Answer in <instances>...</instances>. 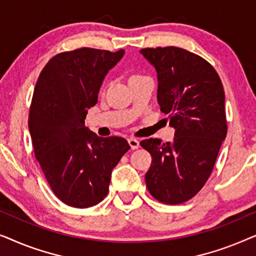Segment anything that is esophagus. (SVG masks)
<instances>
[{"label": "esophagus", "instance_id": "1", "mask_svg": "<svg viewBox=\"0 0 256 256\" xmlns=\"http://www.w3.org/2000/svg\"><path fill=\"white\" fill-rule=\"evenodd\" d=\"M128 143H129V146H130V148H132V150L138 149V146H140V142H138L136 138H129V140H128Z\"/></svg>", "mask_w": 256, "mask_h": 256}]
</instances>
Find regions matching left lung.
I'll list each match as a JSON object with an SVG mask.
<instances>
[{
    "label": "left lung",
    "instance_id": "8db88e82",
    "mask_svg": "<svg viewBox=\"0 0 256 256\" xmlns=\"http://www.w3.org/2000/svg\"><path fill=\"white\" fill-rule=\"evenodd\" d=\"M156 70L157 102L174 128L172 142L141 141L152 157L146 184L164 204L194 197L214 166L227 134L225 92L218 73L199 56L176 46L140 50Z\"/></svg>",
    "mask_w": 256,
    "mask_h": 256
}]
</instances>
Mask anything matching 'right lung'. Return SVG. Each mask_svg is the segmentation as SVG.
Returning <instances> with one entry per match:
<instances>
[{"instance_id": "add662e5", "label": "right lung", "mask_w": 256, "mask_h": 256, "mask_svg": "<svg viewBox=\"0 0 256 256\" xmlns=\"http://www.w3.org/2000/svg\"><path fill=\"white\" fill-rule=\"evenodd\" d=\"M124 50L82 48L54 56L37 80L29 132L34 156L54 194L86 208L106 197L112 170L130 149L127 140L100 138L85 127L104 76Z\"/></svg>"}]
</instances>
